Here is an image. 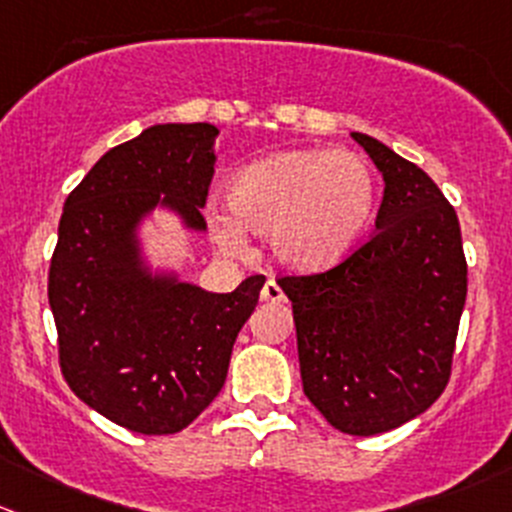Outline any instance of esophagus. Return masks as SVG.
I'll list each match as a JSON object with an SVG mask.
<instances>
[{
    "instance_id": "1",
    "label": "esophagus",
    "mask_w": 512,
    "mask_h": 512,
    "mask_svg": "<svg viewBox=\"0 0 512 512\" xmlns=\"http://www.w3.org/2000/svg\"><path fill=\"white\" fill-rule=\"evenodd\" d=\"M284 291H281V286L276 284V281H266L264 289H261V301H274V304H279V301H284Z\"/></svg>"
}]
</instances>
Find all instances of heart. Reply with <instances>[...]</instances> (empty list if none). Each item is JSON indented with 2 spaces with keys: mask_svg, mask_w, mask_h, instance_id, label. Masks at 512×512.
Returning a JSON list of instances; mask_svg holds the SVG:
<instances>
[{
  "mask_svg": "<svg viewBox=\"0 0 512 512\" xmlns=\"http://www.w3.org/2000/svg\"><path fill=\"white\" fill-rule=\"evenodd\" d=\"M228 213H213L211 233L238 251L243 231L269 233L276 259L321 269L367 238L377 213V178L352 150L294 148L238 170L228 183Z\"/></svg>",
  "mask_w": 512,
  "mask_h": 512,
  "instance_id": "heart-1",
  "label": "heart"
}]
</instances>
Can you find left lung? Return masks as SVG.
I'll return each instance as SVG.
<instances>
[{
  "instance_id": "obj_1",
  "label": "left lung",
  "mask_w": 512,
  "mask_h": 512,
  "mask_svg": "<svg viewBox=\"0 0 512 512\" xmlns=\"http://www.w3.org/2000/svg\"><path fill=\"white\" fill-rule=\"evenodd\" d=\"M384 178L374 231L337 266L279 276L304 394L347 435H379L445 392L467 296L460 223L435 180L364 133Z\"/></svg>"
}]
</instances>
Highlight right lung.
<instances>
[{
    "instance_id": "right-lung-1",
    "label": "right lung",
    "mask_w": 512,
    "mask_h": 512,
    "mask_svg": "<svg viewBox=\"0 0 512 512\" xmlns=\"http://www.w3.org/2000/svg\"><path fill=\"white\" fill-rule=\"evenodd\" d=\"M216 135L208 123L143 130L92 165L60 218L47 296L62 377L140 435H175L216 399L266 281L248 276L231 294H208L140 269L133 228L153 206L206 228Z\"/></svg>"
}]
</instances>
